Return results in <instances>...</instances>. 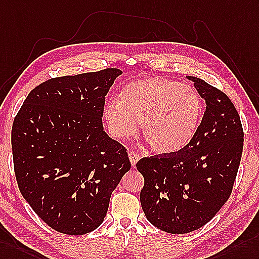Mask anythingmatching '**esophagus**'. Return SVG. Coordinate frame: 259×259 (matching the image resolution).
<instances>
[{
	"label": "esophagus",
	"instance_id": "obj_1",
	"mask_svg": "<svg viewBox=\"0 0 259 259\" xmlns=\"http://www.w3.org/2000/svg\"><path fill=\"white\" fill-rule=\"evenodd\" d=\"M128 157H130V160H131V163H132V167H135L137 161L140 160V154H137L136 151L131 150L128 153Z\"/></svg>",
	"mask_w": 259,
	"mask_h": 259
}]
</instances>
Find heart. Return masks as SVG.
<instances>
[{
  "instance_id": "b5f03b06",
  "label": "heart",
  "mask_w": 259,
  "mask_h": 259,
  "mask_svg": "<svg viewBox=\"0 0 259 259\" xmlns=\"http://www.w3.org/2000/svg\"><path fill=\"white\" fill-rule=\"evenodd\" d=\"M202 110L193 88L159 77L130 81L117 100L104 109L111 135L127 138L140 122L141 133L158 153H172L187 145L198 127Z\"/></svg>"
}]
</instances>
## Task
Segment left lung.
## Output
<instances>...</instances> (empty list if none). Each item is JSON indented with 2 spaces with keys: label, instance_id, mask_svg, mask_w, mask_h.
I'll return each mask as SVG.
<instances>
[{
  "label": "left lung",
  "instance_id": "obj_1",
  "mask_svg": "<svg viewBox=\"0 0 259 259\" xmlns=\"http://www.w3.org/2000/svg\"><path fill=\"white\" fill-rule=\"evenodd\" d=\"M187 78L206 103L191 141L178 151L144 157L136 163L145 180V215L171 234L202 228L229 200L244 143L241 118L230 98L202 79Z\"/></svg>",
  "mask_w": 259,
  "mask_h": 259
}]
</instances>
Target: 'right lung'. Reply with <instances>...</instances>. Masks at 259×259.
<instances>
[{
  "label": "right lung",
  "instance_id": "right-lung-1",
  "mask_svg": "<svg viewBox=\"0 0 259 259\" xmlns=\"http://www.w3.org/2000/svg\"><path fill=\"white\" fill-rule=\"evenodd\" d=\"M122 73L108 68L49 79L29 92L14 118L18 188L57 232L83 235L99 228L131 169L126 148L102 124L105 96Z\"/></svg>",
  "mask_w": 259,
  "mask_h": 259
}]
</instances>
